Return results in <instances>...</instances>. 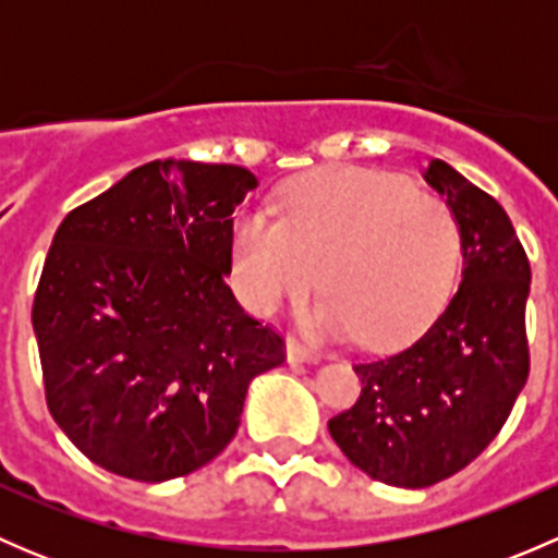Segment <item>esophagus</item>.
Listing matches in <instances>:
<instances>
[{"mask_svg": "<svg viewBox=\"0 0 558 558\" xmlns=\"http://www.w3.org/2000/svg\"><path fill=\"white\" fill-rule=\"evenodd\" d=\"M286 356H289L291 364H318L320 356L315 351H311V348L300 345L296 340H286Z\"/></svg>", "mask_w": 558, "mask_h": 558, "instance_id": "1", "label": "esophagus"}]
</instances>
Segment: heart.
<instances>
[{
	"instance_id": "obj_1",
	"label": "heart",
	"mask_w": 558,
	"mask_h": 558,
	"mask_svg": "<svg viewBox=\"0 0 558 558\" xmlns=\"http://www.w3.org/2000/svg\"><path fill=\"white\" fill-rule=\"evenodd\" d=\"M461 234L451 207L408 180L362 167H335L291 185L278 221L243 213L232 227V272L256 315L300 305L318 337L359 335L364 345H397L429 326L459 275Z\"/></svg>"
}]
</instances>
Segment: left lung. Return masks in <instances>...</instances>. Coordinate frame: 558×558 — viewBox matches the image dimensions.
I'll list each match as a JSON object with an SVG mask.
<instances>
[{"instance_id": "1", "label": "left lung", "mask_w": 558, "mask_h": 558, "mask_svg": "<svg viewBox=\"0 0 558 558\" xmlns=\"http://www.w3.org/2000/svg\"><path fill=\"white\" fill-rule=\"evenodd\" d=\"M424 180L459 223L461 283L418 340L353 364L362 393L329 421L353 466L399 488L435 486L477 459L529 378L532 269L508 213L440 159Z\"/></svg>"}]
</instances>
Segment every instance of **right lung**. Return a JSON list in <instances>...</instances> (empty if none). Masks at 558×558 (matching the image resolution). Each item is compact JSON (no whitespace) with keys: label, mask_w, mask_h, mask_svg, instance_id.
Wrapping results in <instances>:
<instances>
[{"label":"right lung","mask_w":558,"mask_h":558,"mask_svg":"<svg viewBox=\"0 0 558 558\" xmlns=\"http://www.w3.org/2000/svg\"><path fill=\"white\" fill-rule=\"evenodd\" d=\"M251 170L150 161L56 229L32 305L45 402L94 464L189 475L238 435L247 384L286 362L227 286Z\"/></svg>","instance_id":"1"}]
</instances>
